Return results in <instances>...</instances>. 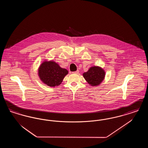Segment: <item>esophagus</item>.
<instances>
[{"label":"esophagus","instance_id":"34e87169","mask_svg":"<svg viewBox=\"0 0 148 148\" xmlns=\"http://www.w3.org/2000/svg\"><path fill=\"white\" fill-rule=\"evenodd\" d=\"M79 71H74L73 72V74H78L79 73Z\"/></svg>","mask_w":148,"mask_h":148}]
</instances>
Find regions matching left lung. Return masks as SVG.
I'll list each match as a JSON object with an SVG mask.
<instances>
[{
  "label": "left lung",
  "instance_id": "obj_1",
  "mask_svg": "<svg viewBox=\"0 0 148 148\" xmlns=\"http://www.w3.org/2000/svg\"><path fill=\"white\" fill-rule=\"evenodd\" d=\"M83 77L91 86H97L104 79L106 73L104 69L98 66L91 67L88 71L84 73Z\"/></svg>",
  "mask_w": 148,
  "mask_h": 148
}]
</instances>
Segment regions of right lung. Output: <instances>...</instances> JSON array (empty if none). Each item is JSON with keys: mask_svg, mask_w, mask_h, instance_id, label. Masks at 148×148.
I'll use <instances>...</instances> for the list:
<instances>
[{"mask_svg": "<svg viewBox=\"0 0 148 148\" xmlns=\"http://www.w3.org/2000/svg\"><path fill=\"white\" fill-rule=\"evenodd\" d=\"M68 73L66 69L61 68L53 60L43 62L38 69V75L42 82L51 87L60 84Z\"/></svg>", "mask_w": 148, "mask_h": 148, "instance_id": "add662e5", "label": "right lung"}]
</instances>
